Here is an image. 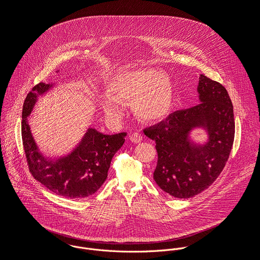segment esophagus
Returning <instances> with one entry per match:
<instances>
[{"instance_id": "1", "label": "esophagus", "mask_w": 260, "mask_h": 260, "mask_svg": "<svg viewBox=\"0 0 260 260\" xmlns=\"http://www.w3.org/2000/svg\"><path fill=\"white\" fill-rule=\"evenodd\" d=\"M129 140H131L133 143H135V144H139L140 142H142L143 137H142L140 134H138V133H134V134L129 137Z\"/></svg>"}]
</instances>
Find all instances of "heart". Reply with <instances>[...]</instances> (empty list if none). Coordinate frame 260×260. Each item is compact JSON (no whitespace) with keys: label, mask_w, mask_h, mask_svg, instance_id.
I'll return each instance as SVG.
<instances>
[{"label":"heart","mask_w":260,"mask_h":260,"mask_svg":"<svg viewBox=\"0 0 260 260\" xmlns=\"http://www.w3.org/2000/svg\"><path fill=\"white\" fill-rule=\"evenodd\" d=\"M121 104H133L136 115L148 122L165 119L174 105V87L164 72L139 69L118 74L110 80L107 94L99 100V107L108 117L122 112Z\"/></svg>","instance_id":"1"}]
</instances>
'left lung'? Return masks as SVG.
<instances>
[{"label":"left lung","instance_id":"obj_1","mask_svg":"<svg viewBox=\"0 0 260 260\" xmlns=\"http://www.w3.org/2000/svg\"><path fill=\"white\" fill-rule=\"evenodd\" d=\"M198 92L201 103L175 111L144 129L156 143L158 162L154 180L177 199H189L208 188L223 171L234 142L233 104L226 88L201 75ZM199 127L208 134V142L203 145L189 136Z\"/></svg>","mask_w":260,"mask_h":260}]
</instances>
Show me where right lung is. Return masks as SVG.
<instances>
[{"label":"right lung","instance_id":"1","mask_svg":"<svg viewBox=\"0 0 260 260\" xmlns=\"http://www.w3.org/2000/svg\"><path fill=\"white\" fill-rule=\"evenodd\" d=\"M40 82L27 94L22 109V142L32 176L53 193L73 200L94 194L107 178L114 154L122 147L126 133L103 135L89 127L78 146L67 156L46 158L37 147L28 116L37 98L52 88Z\"/></svg>","mask_w":260,"mask_h":260}]
</instances>
